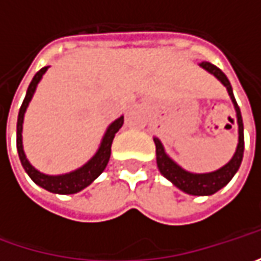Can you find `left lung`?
I'll use <instances>...</instances> for the list:
<instances>
[{"label":"left lung","instance_id":"8db88e82","mask_svg":"<svg viewBox=\"0 0 261 261\" xmlns=\"http://www.w3.org/2000/svg\"><path fill=\"white\" fill-rule=\"evenodd\" d=\"M200 66L205 68L206 71H209L211 74H214L226 87L228 93L232 98V103L236 106L237 120H238V146H237V151L232 156V160L226 166L216 170L214 173L193 174V173L185 171L181 167L177 166L171 158H168V155L164 152V146L160 142V139L154 138V142H155L156 149V166H158L160 173L164 175L167 180H170L180 190H183L189 195L209 196L214 195L219 189H222L224 186L228 185L241 166L243 154H244V126H243V117H241L240 107L237 105L236 97L232 94V88H231V84H229L225 74L211 62H202Z\"/></svg>","mask_w":261,"mask_h":261}]
</instances>
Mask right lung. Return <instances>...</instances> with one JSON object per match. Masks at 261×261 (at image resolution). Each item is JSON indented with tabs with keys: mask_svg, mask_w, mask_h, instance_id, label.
I'll use <instances>...</instances> for the list:
<instances>
[{
	"mask_svg": "<svg viewBox=\"0 0 261 261\" xmlns=\"http://www.w3.org/2000/svg\"><path fill=\"white\" fill-rule=\"evenodd\" d=\"M46 69H47V66L42 68L40 71L36 72V75L33 76L30 86L27 88V94H25L24 100H23V105L20 107L18 119H17V151H18V156H20L21 166H23L25 173L30 175V178L35 181L36 185H39L40 187H43V189L52 192V193L72 195V193H76V192L83 190L88 185H91L95 178L105 171L106 166H107V163L110 160L113 138L117 134V130L123 125V116L119 117L117 120H115L112 125L109 126L105 138L101 141V145H100L98 151H97V154L87 163L86 166H83L81 168H78V170L69 173V174L64 175H46L39 173L35 167L30 166V163L25 158L24 151H23V141H21V130H23V119H24L25 109H27L29 101L32 100V97L35 94L37 83L40 81V78L46 72Z\"/></svg>",
	"mask_w": 261,
	"mask_h": 261,
	"instance_id": "right-lung-1",
	"label": "right lung"
}]
</instances>
